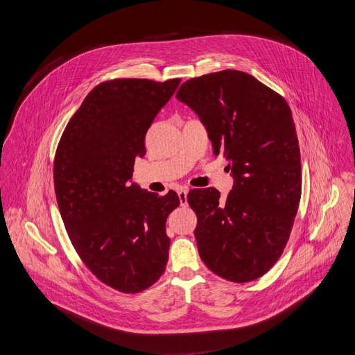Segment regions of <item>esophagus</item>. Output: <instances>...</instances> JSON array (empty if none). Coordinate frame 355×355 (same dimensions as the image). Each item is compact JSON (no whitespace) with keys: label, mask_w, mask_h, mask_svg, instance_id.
Returning <instances> with one entry per match:
<instances>
[{"label":"esophagus","mask_w":355,"mask_h":355,"mask_svg":"<svg viewBox=\"0 0 355 355\" xmlns=\"http://www.w3.org/2000/svg\"><path fill=\"white\" fill-rule=\"evenodd\" d=\"M178 198H180L181 207L188 205V188H182L181 191H178Z\"/></svg>","instance_id":"34e87169"}]
</instances>
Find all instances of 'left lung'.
I'll return each mask as SVG.
<instances>
[{"mask_svg": "<svg viewBox=\"0 0 355 355\" xmlns=\"http://www.w3.org/2000/svg\"><path fill=\"white\" fill-rule=\"evenodd\" d=\"M177 99L199 116L234 180L225 199L215 188L188 193L200 260L227 281H254L281 257L300 200L291 108L279 94L237 70L191 78Z\"/></svg>", "mask_w": 355, "mask_h": 355, "instance_id": "obj_1", "label": "left lung"}]
</instances>
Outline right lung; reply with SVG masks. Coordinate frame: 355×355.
Here are the masks:
<instances>
[{"label": "right lung", "mask_w": 355, "mask_h": 355, "mask_svg": "<svg viewBox=\"0 0 355 355\" xmlns=\"http://www.w3.org/2000/svg\"><path fill=\"white\" fill-rule=\"evenodd\" d=\"M180 81L98 84L56 150L55 191L69 237L89 271L119 292L147 289L168 261L166 222L180 198L174 191L159 196L141 189L132 175L135 159L146 155L147 129Z\"/></svg>", "instance_id": "1"}]
</instances>
